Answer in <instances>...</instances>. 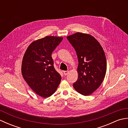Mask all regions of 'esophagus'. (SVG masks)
<instances>
[{
	"label": "esophagus",
	"mask_w": 128,
	"mask_h": 128,
	"mask_svg": "<svg viewBox=\"0 0 128 128\" xmlns=\"http://www.w3.org/2000/svg\"><path fill=\"white\" fill-rule=\"evenodd\" d=\"M63 73H64V75H67L68 74L69 72H68V71H64V72H63Z\"/></svg>",
	"instance_id": "1"
}]
</instances>
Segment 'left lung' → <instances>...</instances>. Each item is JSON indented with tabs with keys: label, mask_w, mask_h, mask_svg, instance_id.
<instances>
[{
	"label": "left lung",
	"mask_w": 128,
	"mask_h": 128,
	"mask_svg": "<svg viewBox=\"0 0 128 128\" xmlns=\"http://www.w3.org/2000/svg\"><path fill=\"white\" fill-rule=\"evenodd\" d=\"M76 52L78 78L73 87L88 96L101 85L107 71L106 56L101 45L91 34L77 32L66 37Z\"/></svg>",
	"instance_id": "left-lung-1"
}]
</instances>
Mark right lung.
Instances as JSON below:
<instances>
[{"label":"right lung","mask_w":128,"mask_h":128,"mask_svg":"<svg viewBox=\"0 0 128 128\" xmlns=\"http://www.w3.org/2000/svg\"><path fill=\"white\" fill-rule=\"evenodd\" d=\"M63 38L46 36L32 42L23 56L21 73L24 80L35 93L43 98L50 96L61 81L55 70L52 53Z\"/></svg>","instance_id":"1"}]
</instances>
